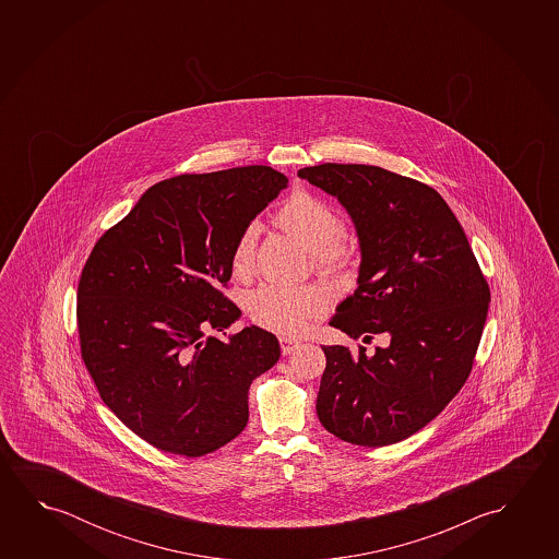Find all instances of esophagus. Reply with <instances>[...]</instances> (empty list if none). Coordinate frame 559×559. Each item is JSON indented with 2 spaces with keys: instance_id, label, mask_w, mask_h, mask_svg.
Here are the masks:
<instances>
[{
  "instance_id": "obj_1",
  "label": "esophagus",
  "mask_w": 559,
  "mask_h": 559,
  "mask_svg": "<svg viewBox=\"0 0 559 559\" xmlns=\"http://www.w3.org/2000/svg\"><path fill=\"white\" fill-rule=\"evenodd\" d=\"M300 347V341L290 337H281V350L283 355H290L296 348Z\"/></svg>"
}]
</instances>
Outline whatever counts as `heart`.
I'll list each match as a JSON object with an SVG mask.
<instances>
[{
	"mask_svg": "<svg viewBox=\"0 0 559 559\" xmlns=\"http://www.w3.org/2000/svg\"><path fill=\"white\" fill-rule=\"evenodd\" d=\"M275 222L302 248L313 251L316 261L325 269L347 265L355 255L353 239L341 229L337 212L311 192H293L276 211ZM255 226L241 231L231 253L234 275L251 273L255 263ZM325 304L323 293L313 286L263 284L249 294L246 308L257 325L281 335H296L308 321L325 311Z\"/></svg>",
	"mask_w": 559,
	"mask_h": 559,
	"instance_id": "heart-1",
	"label": "heart"
}]
</instances>
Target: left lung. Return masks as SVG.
I'll use <instances>...</instances> for the list:
<instances>
[{
    "label": "left lung",
    "instance_id": "left-lung-1",
    "mask_svg": "<svg viewBox=\"0 0 559 559\" xmlns=\"http://www.w3.org/2000/svg\"><path fill=\"white\" fill-rule=\"evenodd\" d=\"M298 175L337 197L360 241L358 288L330 325L350 338H390L372 355L362 345L323 347L316 412L345 442L394 444L432 421L466 384L489 284L454 212L429 185L376 165H313Z\"/></svg>",
    "mask_w": 559,
    "mask_h": 559
}]
</instances>
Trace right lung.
Masks as SVG:
<instances>
[{"label": "right lung", "mask_w": 559, "mask_h": 559, "mask_svg": "<svg viewBox=\"0 0 559 559\" xmlns=\"http://www.w3.org/2000/svg\"><path fill=\"white\" fill-rule=\"evenodd\" d=\"M288 185L266 165L177 175L97 239L78 284L85 367L103 402L147 444L204 456L246 429L249 385L275 367L273 333L224 296L241 231ZM226 335V333H224Z\"/></svg>", "instance_id": "obj_1"}]
</instances>
